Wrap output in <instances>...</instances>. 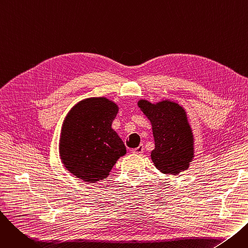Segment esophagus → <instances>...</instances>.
<instances>
[{
    "instance_id": "esophagus-1",
    "label": "esophagus",
    "mask_w": 248,
    "mask_h": 248,
    "mask_svg": "<svg viewBox=\"0 0 248 248\" xmlns=\"http://www.w3.org/2000/svg\"><path fill=\"white\" fill-rule=\"evenodd\" d=\"M144 150H145L144 146H142V145H140L138 148H136V149H134V150H133V153H134V154H136V155H140V154L144 153Z\"/></svg>"
}]
</instances>
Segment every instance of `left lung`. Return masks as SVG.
<instances>
[{
    "label": "left lung",
    "mask_w": 248,
    "mask_h": 248,
    "mask_svg": "<svg viewBox=\"0 0 248 248\" xmlns=\"http://www.w3.org/2000/svg\"><path fill=\"white\" fill-rule=\"evenodd\" d=\"M138 107L152 124L155 149L151 159L155 167L173 176L188 170L194 159V136L184 108L168 99L157 103L140 99Z\"/></svg>",
    "instance_id": "left-lung-1"
}]
</instances>
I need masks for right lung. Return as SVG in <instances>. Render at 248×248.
Wrapping results in <instances>:
<instances>
[{
	"instance_id": "right-lung-1",
	"label": "right lung",
	"mask_w": 248,
	"mask_h": 248,
	"mask_svg": "<svg viewBox=\"0 0 248 248\" xmlns=\"http://www.w3.org/2000/svg\"><path fill=\"white\" fill-rule=\"evenodd\" d=\"M119 111L107 97L77 102L63 122L59 154L65 169L88 183L106 179L116 161L125 155L122 139L111 124Z\"/></svg>"
}]
</instances>
